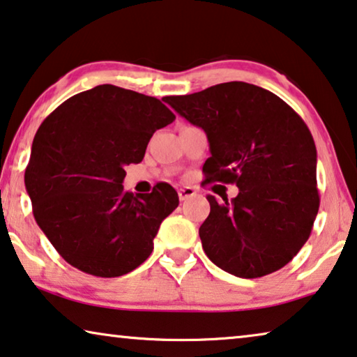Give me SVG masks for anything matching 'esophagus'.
I'll return each mask as SVG.
<instances>
[{"label": "esophagus", "instance_id": "esophagus-1", "mask_svg": "<svg viewBox=\"0 0 357 357\" xmlns=\"http://www.w3.org/2000/svg\"><path fill=\"white\" fill-rule=\"evenodd\" d=\"M178 195H179V200H188L190 197L197 195V190L195 188H181L178 190Z\"/></svg>", "mask_w": 357, "mask_h": 357}]
</instances>
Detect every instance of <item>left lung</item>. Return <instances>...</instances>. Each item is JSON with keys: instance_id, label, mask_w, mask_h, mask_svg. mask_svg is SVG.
Instances as JSON below:
<instances>
[{"instance_id": "left-lung-1", "label": "left lung", "mask_w": 357, "mask_h": 357, "mask_svg": "<svg viewBox=\"0 0 357 357\" xmlns=\"http://www.w3.org/2000/svg\"><path fill=\"white\" fill-rule=\"evenodd\" d=\"M163 100L206 132L205 183L238 188L231 202L206 197L199 229L206 257L242 279L284 268L310 238L321 202L310 128L279 96L243 82Z\"/></svg>"}]
</instances>
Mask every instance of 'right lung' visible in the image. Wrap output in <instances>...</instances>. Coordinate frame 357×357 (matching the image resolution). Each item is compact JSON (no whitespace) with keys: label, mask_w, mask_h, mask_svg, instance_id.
Instances as JSON below:
<instances>
[{"label":"right lung","mask_w":357,"mask_h":357,"mask_svg":"<svg viewBox=\"0 0 357 357\" xmlns=\"http://www.w3.org/2000/svg\"><path fill=\"white\" fill-rule=\"evenodd\" d=\"M176 119L162 100L99 84L46 116L31 144L25 188L33 216L68 264L119 278L149 258L158 227L179 204L158 183L151 194L123 189L125 167L142 162L153 132Z\"/></svg>","instance_id":"add662e5"}]
</instances>
